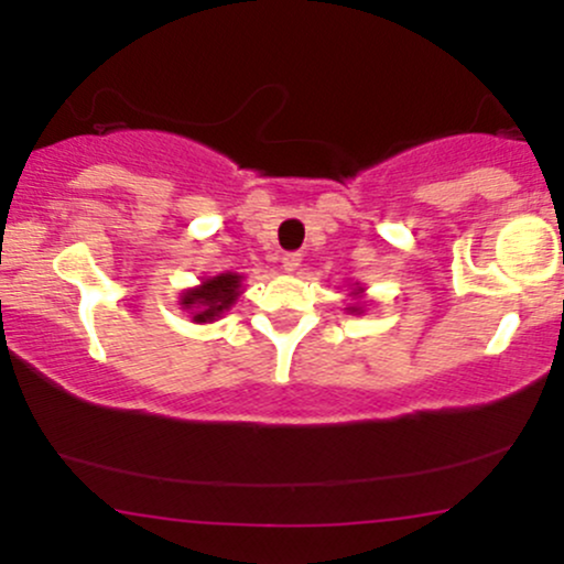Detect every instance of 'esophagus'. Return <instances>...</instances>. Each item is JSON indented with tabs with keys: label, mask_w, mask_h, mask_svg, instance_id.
Masks as SVG:
<instances>
[{
	"label": "esophagus",
	"mask_w": 564,
	"mask_h": 564,
	"mask_svg": "<svg viewBox=\"0 0 564 564\" xmlns=\"http://www.w3.org/2000/svg\"><path fill=\"white\" fill-rule=\"evenodd\" d=\"M281 262H283V270H286V273H296V268L302 264V254L291 251V254H283Z\"/></svg>",
	"instance_id": "34e87169"
}]
</instances>
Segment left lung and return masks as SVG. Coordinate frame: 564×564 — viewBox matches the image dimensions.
<instances>
[{
    "instance_id": "8db88e82",
    "label": "left lung",
    "mask_w": 564,
    "mask_h": 564,
    "mask_svg": "<svg viewBox=\"0 0 564 564\" xmlns=\"http://www.w3.org/2000/svg\"><path fill=\"white\" fill-rule=\"evenodd\" d=\"M347 296H352V302H349L347 304V313H355V315H360V313H366V289L364 286H360V283H355V289L352 291H349V294Z\"/></svg>"
}]
</instances>
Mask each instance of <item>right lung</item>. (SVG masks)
Here are the masks:
<instances>
[{
	"instance_id": "1",
	"label": "right lung",
	"mask_w": 564,
	"mask_h": 564,
	"mask_svg": "<svg viewBox=\"0 0 564 564\" xmlns=\"http://www.w3.org/2000/svg\"><path fill=\"white\" fill-rule=\"evenodd\" d=\"M243 294V275L241 273H219L204 278L198 286L180 291L177 304L191 315L193 323H215L238 302Z\"/></svg>"
}]
</instances>
